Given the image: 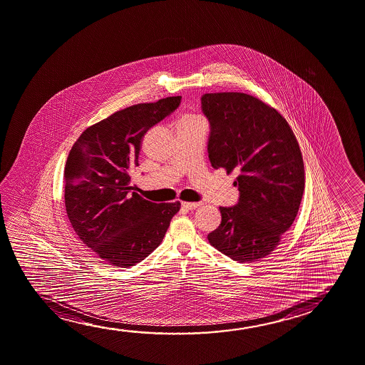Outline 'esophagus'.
Returning <instances> with one entry per match:
<instances>
[{
  "mask_svg": "<svg viewBox=\"0 0 365 365\" xmlns=\"http://www.w3.org/2000/svg\"><path fill=\"white\" fill-rule=\"evenodd\" d=\"M201 205H202V202H181V206L186 210H192V209H196V207Z\"/></svg>",
  "mask_w": 365,
  "mask_h": 365,
  "instance_id": "34e87169",
  "label": "esophagus"
}]
</instances>
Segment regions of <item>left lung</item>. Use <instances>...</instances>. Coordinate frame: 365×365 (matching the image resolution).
<instances>
[{
	"label": "left lung",
	"instance_id": "1",
	"mask_svg": "<svg viewBox=\"0 0 365 365\" xmlns=\"http://www.w3.org/2000/svg\"><path fill=\"white\" fill-rule=\"evenodd\" d=\"M201 111L210 125L211 166L239 171L237 202L219 207L221 224L207 239L232 260L257 262L277 249L298 214L305 186L298 141L275 108L247 93H205Z\"/></svg>",
	"mask_w": 365,
	"mask_h": 365
}]
</instances>
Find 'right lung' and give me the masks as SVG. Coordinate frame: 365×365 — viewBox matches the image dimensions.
<instances>
[{
	"instance_id": "obj_1",
	"label": "right lung",
	"mask_w": 365,
	"mask_h": 365,
	"mask_svg": "<svg viewBox=\"0 0 365 365\" xmlns=\"http://www.w3.org/2000/svg\"><path fill=\"white\" fill-rule=\"evenodd\" d=\"M181 96L139 103L86 128L65 166V205L73 230L103 262L133 267L163 242L179 201L155 204L131 191L141 140L179 108Z\"/></svg>"
}]
</instances>
